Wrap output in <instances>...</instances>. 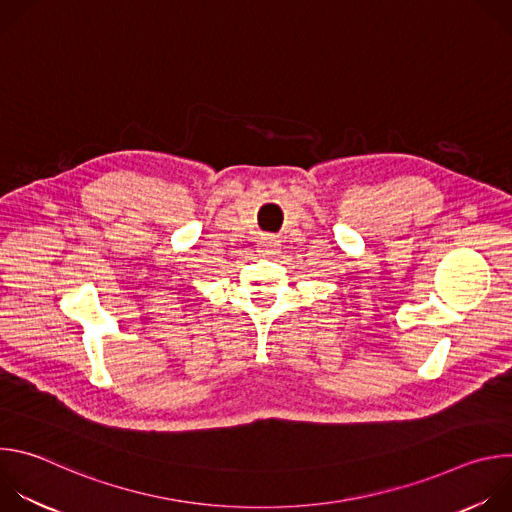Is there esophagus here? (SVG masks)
I'll return each mask as SVG.
<instances>
[{
	"label": "esophagus",
	"mask_w": 512,
	"mask_h": 512,
	"mask_svg": "<svg viewBox=\"0 0 512 512\" xmlns=\"http://www.w3.org/2000/svg\"><path fill=\"white\" fill-rule=\"evenodd\" d=\"M259 249H261V253H265V255H273L275 251H277V247H279V239L277 237H273V235H261V239H259V245H257Z\"/></svg>",
	"instance_id": "esophagus-1"
}]
</instances>
